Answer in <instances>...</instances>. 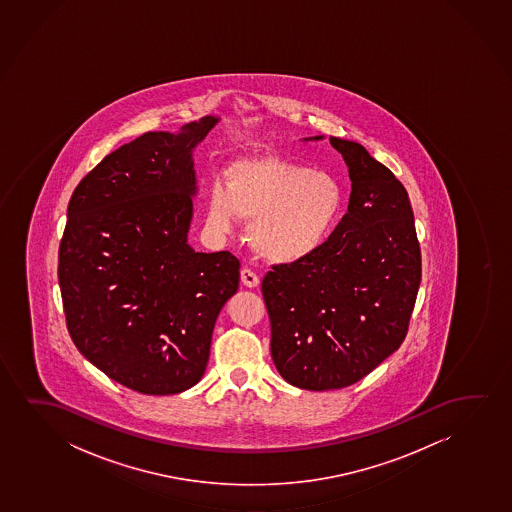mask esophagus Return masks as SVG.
Wrapping results in <instances>:
<instances>
[{"label": "esophagus", "instance_id": "obj_1", "mask_svg": "<svg viewBox=\"0 0 512 512\" xmlns=\"http://www.w3.org/2000/svg\"><path fill=\"white\" fill-rule=\"evenodd\" d=\"M241 283L248 288L259 287V276L253 273L252 269H248V267H243L241 269Z\"/></svg>", "mask_w": 512, "mask_h": 512}]
</instances>
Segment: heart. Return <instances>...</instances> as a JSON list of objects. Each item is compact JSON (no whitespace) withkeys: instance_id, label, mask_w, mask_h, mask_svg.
Here are the masks:
<instances>
[{"instance_id":"heart-1","label":"heart","mask_w":512,"mask_h":512,"mask_svg":"<svg viewBox=\"0 0 512 512\" xmlns=\"http://www.w3.org/2000/svg\"><path fill=\"white\" fill-rule=\"evenodd\" d=\"M344 190L336 176L280 157H248L225 169L206 196V224L231 232L252 220L253 250L278 264H297L327 245L343 217Z\"/></svg>"}]
</instances>
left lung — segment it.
<instances>
[{
	"label": "left lung",
	"instance_id": "1",
	"mask_svg": "<svg viewBox=\"0 0 512 512\" xmlns=\"http://www.w3.org/2000/svg\"><path fill=\"white\" fill-rule=\"evenodd\" d=\"M329 141L350 173L348 213L320 252L262 280L274 365L313 392L353 385L399 350L421 281L404 185L360 143Z\"/></svg>",
	"mask_w": 512,
	"mask_h": 512
}]
</instances>
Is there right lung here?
Masks as SVG:
<instances>
[{
	"instance_id": "1",
	"label": "right lung",
	"mask_w": 512,
	"mask_h": 512,
	"mask_svg": "<svg viewBox=\"0 0 512 512\" xmlns=\"http://www.w3.org/2000/svg\"><path fill=\"white\" fill-rule=\"evenodd\" d=\"M217 117L141 134L106 155L68 204L59 287L73 343L99 371L145 395L203 378L220 309L239 287L231 252L187 243L192 150Z\"/></svg>"
}]
</instances>
